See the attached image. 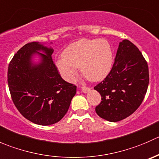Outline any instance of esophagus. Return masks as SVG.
I'll list each match as a JSON object with an SVG mask.
<instances>
[{
  "mask_svg": "<svg viewBox=\"0 0 159 159\" xmlns=\"http://www.w3.org/2000/svg\"><path fill=\"white\" fill-rule=\"evenodd\" d=\"M90 90H91V89H90L89 87H87V86H82V87H81V91L84 93L89 92Z\"/></svg>",
  "mask_w": 159,
  "mask_h": 159,
  "instance_id": "obj_1",
  "label": "esophagus"
}]
</instances>
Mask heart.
<instances>
[{"instance_id": "heart-1", "label": "heart", "mask_w": 159, "mask_h": 159, "mask_svg": "<svg viewBox=\"0 0 159 159\" xmlns=\"http://www.w3.org/2000/svg\"><path fill=\"white\" fill-rule=\"evenodd\" d=\"M56 65L67 81L73 79L80 67L86 78L100 81L108 75L112 66L111 47L105 39L79 40L68 45Z\"/></svg>"}]
</instances>
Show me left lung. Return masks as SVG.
<instances>
[{"label": "left lung", "instance_id": "left-lung-1", "mask_svg": "<svg viewBox=\"0 0 159 159\" xmlns=\"http://www.w3.org/2000/svg\"><path fill=\"white\" fill-rule=\"evenodd\" d=\"M148 83L146 60L132 42L124 40L120 42L108 75L94 88L102 96L96 113L113 122L125 119L142 103Z\"/></svg>", "mask_w": 159, "mask_h": 159}]
</instances>
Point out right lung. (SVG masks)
Segmentation results:
<instances>
[{
  "label": "right lung",
  "mask_w": 159,
  "mask_h": 159,
  "mask_svg": "<svg viewBox=\"0 0 159 159\" xmlns=\"http://www.w3.org/2000/svg\"><path fill=\"white\" fill-rule=\"evenodd\" d=\"M43 50L42 54L37 50ZM54 50L38 42L24 45L9 63L7 83L11 97L20 114L34 124L50 125L58 122L69 108L77 87L61 77L52 60ZM37 52L43 57L32 66L30 57Z\"/></svg>",
  "instance_id": "add662e5"
}]
</instances>
